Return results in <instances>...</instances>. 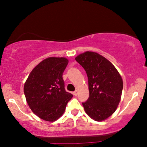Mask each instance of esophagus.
Returning <instances> with one entry per match:
<instances>
[{"mask_svg":"<svg viewBox=\"0 0 147 147\" xmlns=\"http://www.w3.org/2000/svg\"><path fill=\"white\" fill-rule=\"evenodd\" d=\"M78 91H77V90L74 91L73 92V94H74V96H77V95H78Z\"/></svg>","mask_w":147,"mask_h":147,"instance_id":"obj_1","label":"esophagus"}]
</instances>
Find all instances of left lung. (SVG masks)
<instances>
[{
	"instance_id": "1",
	"label": "left lung",
	"mask_w": 147,
	"mask_h": 147,
	"mask_svg": "<svg viewBox=\"0 0 147 147\" xmlns=\"http://www.w3.org/2000/svg\"><path fill=\"white\" fill-rule=\"evenodd\" d=\"M86 71L89 96L82 102L85 111L94 121L105 120L115 112L121 100L123 80L110 61L93 52H86L76 57Z\"/></svg>"
}]
</instances>
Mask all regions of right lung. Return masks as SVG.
<instances>
[{
	"label": "right lung",
	"instance_id": "1",
	"mask_svg": "<svg viewBox=\"0 0 147 147\" xmlns=\"http://www.w3.org/2000/svg\"><path fill=\"white\" fill-rule=\"evenodd\" d=\"M65 58H47L29 74L24 86L27 103L34 114L53 122L64 113L73 94L65 89L63 73L68 64Z\"/></svg>",
	"mask_w": 147,
	"mask_h": 147
}]
</instances>
